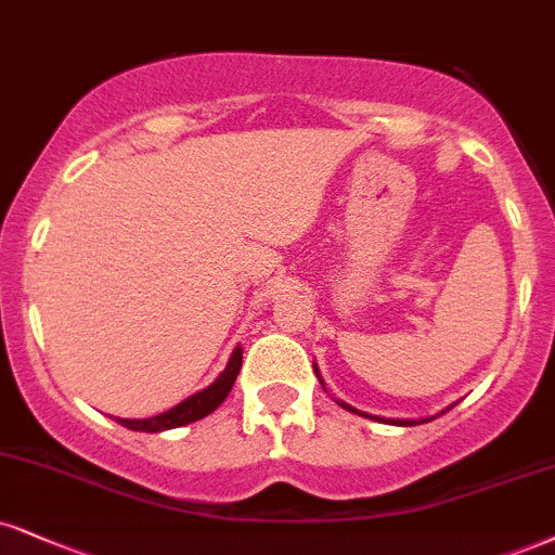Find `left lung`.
Wrapping results in <instances>:
<instances>
[{
    "label": "left lung",
    "instance_id": "obj_1",
    "mask_svg": "<svg viewBox=\"0 0 555 555\" xmlns=\"http://www.w3.org/2000/svg\"><path fill=\"white\" fill-rule=\"evenodd\" d=\"M315 375H318V379H320V372H318V366H315ZM320 385H323V379H320ZM325 387V385H323ZM344 409H349V411H353V413H359L357 409H351V405H346V403H341ZM398 424H403V426H411V424H418V422H398Z\"/></svg>",
    "mask_w": 555,
    "mask_h": 555
}]
</instances>
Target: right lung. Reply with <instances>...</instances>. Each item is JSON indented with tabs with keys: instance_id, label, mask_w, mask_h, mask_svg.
<instances>
[{
	"instance_id": "obj_1",
	"label": "right lung",
	"mask_w": 555,
	"mask_h": 555,
	"mask_svg": "<svg viewBox=\"0 0 555 555\" xmlns=\"http://www.w3.org/2000/svg\"><path fill=\"white\" fill-rule=\"evenodd\" d=\"M240 366H243V349L232 351L230 362H227L224 372L219 375L217 379L209 387H204L202 392H196V396L180 400L176 409L159 413V416H150V418H116L118 424L126 426V429L131 431H165V429H178V426H185V424H193L198 422V418L209 416L211 411L219 409V403L230 396L232 385H235L237 379V372Z\"/></svg>"
}]
</instances>
